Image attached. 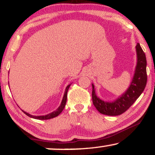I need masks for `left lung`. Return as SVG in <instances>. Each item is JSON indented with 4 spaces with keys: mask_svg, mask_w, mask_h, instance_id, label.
<instances>
[{
    "mask_svg": "<svg viewBox=\"0 0 155 155\" xmlns=\"http://www.w3.org/2000/svg\"><path fill=\"white\" fill-rule=\"evenodd\" d=\"M137 63L134 76L130 85L120 97L112 102L104 101L95 94V86L92 85V97L94 106L100 113L108 116H117L127 111L144 90L147 81V59L145 53L140 47L139 43L136 47Z\"/></svg>",
    "mask_w": 155,
    "mask_h": 155,
    "instance_id": "left-lung-1",
    "label": "left lung"
}]
</instances>
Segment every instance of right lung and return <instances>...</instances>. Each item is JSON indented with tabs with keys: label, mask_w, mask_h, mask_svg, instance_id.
<instances>
[{
	"label": "right lung",
	"mask_w": 155,
	"mask_h": 155,
	"mask_svg": "<svg viewBox=\"0 0 155 155\" xmlns=\"http://www.w3.org/2000/svg\"><path fill=\"white\" fill-rule=\"evenodd\" d=\"M70 86H71V84H70L68 85V86L66 87V88H65V93H64V95H63V100H62L61 104H60V106L58 108V109H57L56 111L51 112V113L49 114L44 115V116H33V115L30 114H28V113H27V112L24 111L23 110H22V111L24 112L25 114L27 116L31 117V118H33V119H36V120H49V119H52V118H54V117H58V115H59L61 113L62 111H63V108H65V104H66V101H67V92H68V90L69 87H70Z\"/></svg>",
	"instance_id": "obj_1"
}]
</instances>
